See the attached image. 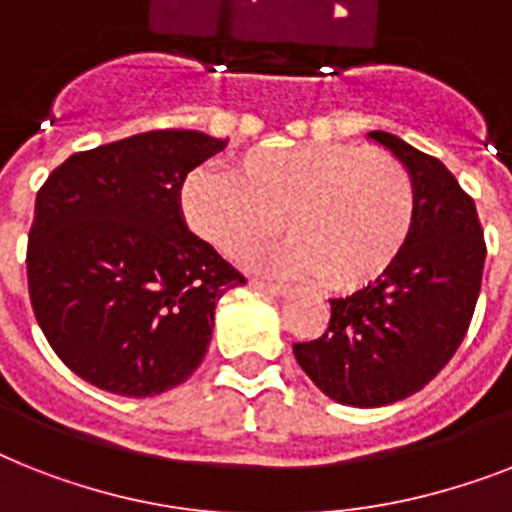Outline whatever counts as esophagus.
<instances>
[{
    "instance_id": "34e87169",
    "label": "esophagus",
    "mask_w": 512,
    "mask_h": 512,
    "mask_svg": "<svg viewBox=\"0 0 512 512\" xmlns=\"http://www.w3.org/2000/svg\"><path fill=\"white\" fill-rule=\"evenodd\" d=\"M249 284L255 286V289H260V292L273 294V297H278V294H286V286L284 284H273V281H263V278H252Z\"/></svg>"
}]
</instances>
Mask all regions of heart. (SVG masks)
Instances as JSON below:
<instances>
[{
	"mask_svg": "<svg viewBox=\"0 0 512 512\" xmlns=\"http://www.w3.org/2000/svg\"><path fill=\"white\" fill-rule=\"evenodd\" d=\"M178 205L186 226L231 260L247 257L281 226L289 239L268 255L270 268L355 292L402 255L415 223V184L386 149L257 147L231 170H191Z\"/></svg>",
	"mask_w": 512,
	"mask_h": 512,
	"instance_id": "obj_1",
	"label": "heart"
}]
</instances>
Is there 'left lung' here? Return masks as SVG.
<instances>
[{"instance_id":"8db88e82","label":"left lung","mask_w":512,"mask_h":512,"mask_svg":"<svg viewBox=\"0 0 512 512\" xmlns=\"http://www.w3.org/2000/svg\"><path fill=\"white\" fill-rule=\"evenodd\" d=\"M368 136L413 176V231L384 276L331 299L323 336L294 344L313 384L352 407L405 400L450 363L471 326L486 260L479 213L458 178L400 136Z\"/></svg>"}]
</instances>
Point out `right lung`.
I'll return each instance as SVG.
<instances>
[{
	"label": "right lung",
	"instance_id": "obj_1",
	"mask_svg": "<svg viewBox=\"0 0 512 512\" xmlns=\"http://www.w3.org/2000/svg\"><path fill=\"white\" fill-rule=\"evenodd\" d=\"M223 147L176 128L128 136L70 155L36 194L33 315L83 381L155 397L205 360L215 302L247 278L186 228L178 191Z\"/></svg>",
	"mask_w": 512,
	"mask_h": 512
}]
</instances>
